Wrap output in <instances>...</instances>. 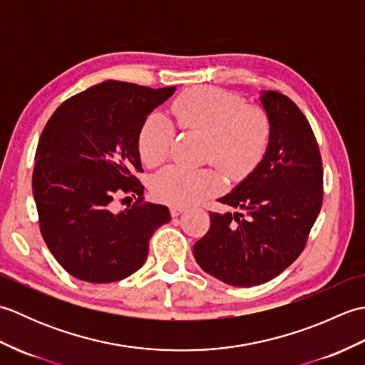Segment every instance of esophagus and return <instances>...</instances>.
Wrapping results in <instances>:
<instances>
[{
	"label": "esophagus",
	"instance_id": "34e87169",
	"mask_svg": "<svg viewBox=\"0 0 365 365\" xmlns=\"http://www.w3.org/2000/svg\"><path fill=\"white\" fill-rule=\"evenodd\" d=\"M183 212H185L183 207H175V205L170 207V215H173L174 218H175V216H178V215H182Z\"/></svg>",
	"mask_w": 365,
	"mask_h": 365
}]
</instances>
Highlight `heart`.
<instances>
[{"label": "heart", "mask_w": 365, "mask_h": 365, "mask_svg": "<svg viewBox=\"0 0 365 365\" xmlns=\"http://www.w3.org/2000/svg\"><path fill=\"white\" fill-rule=\"evenodd\" d=\"M177 125L207 136L205 160L218 165L230 178H243L255 169L269 143V120L257 106L212 86L191 88L173 102ZM175 130L165 115L153 111L138 136L139 155L147 166H158L169 157ZM222 187L215 169L169 166L155 177L153 196L169 205L185 207L213 196Z\"/></svg>", "instance_id": "1"}]
</instances>
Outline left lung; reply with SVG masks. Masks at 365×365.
Returning <instances> with one entry per match:
<instances>
[{
    "mask_svg": "<svg viewBox=\"0 0 365 365\" xmlns=\"http://www.w3.org/2000/svg\"><path fill=\"white\" fill-rule=\"evenodd\" d=\"M269 143L252 173L220 199L243 213H210V229L192 247L205 273L234 287L265 284L298 259L323 202L320 149L292 100L263 91Z\"/></svg>",
    "mask_w": 365,
    "mask_h": 365,
    "instance_id": "8db88e82",
    "label": "left lung"
}]
</instances>
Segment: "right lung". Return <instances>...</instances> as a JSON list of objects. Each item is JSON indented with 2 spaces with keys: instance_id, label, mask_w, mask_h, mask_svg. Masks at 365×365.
Instances as JSON below:
<instances>
[{
  "instance_id": "right-lung-1",
  "label": "right lung",
  "mask_w": 365,
  "mask_h": 365,
  "mask_svg": "<svg viewBox=\"0 0 365 365\" xmlns=\"http://www.w3.org/2000/svg\"><path fill=\"white\" fill-rule=\"evenodd\" d=\"M174 91L108 80L66 100L46 122L33 173L38 224L54 259L80 281L133 274L155 230L170 220L168 207L144 202L135 173H143V122ZM120 195L137 202L115 212Z\"/></svg>"
}]
</instances>
